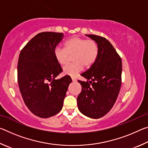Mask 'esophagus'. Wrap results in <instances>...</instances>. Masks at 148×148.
Here are the masks:
<instances>
[{
    "label": "esophagus",
    "mask_w": 148,
    "mask_h": 148,
    "mask_svg": "<svg viewBox=\"0 0 148 148\" xmlns=\"http://www.w3.org/2000/svg\"><path fill=\"white\" fill-rule=\"evenodd\" d=\"M72 82H76V79L74 78V77H72Z\"/></svg>",
    "instance_id": "34e87169"
}]
</instances>
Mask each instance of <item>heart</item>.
I'll return each mask as SVG.
<instances>
[{
  "label": "heart",
  "instance_id": "obj_1",
  "mask_svg": "<svg viewBox=\"0 0 148 148\" xmlns=\"http://www.w3.org/2000/svg\"><path fill=\"white\" fill-rule=\"evenodd\" d=\"M98 55V46L96 42L79 37H72L64 44V48L57 47L55 49L54 56L60 64L64 65L69 61V56H73V63L62 69L65 75L76 77L84 66L89 68L94 63Z\"/></svg>",
  "mask_w": 148,
  "mask_h": 148
}]
</instances>
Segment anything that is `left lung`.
I'll return each instance as SVG.
<instances>
[{
    "mask_svg": "<svg viewBox=\"0 0 148 148\" xmlns=\"http://www.w3.org/2000/svg\"><path fill=\"white\" fill-rule=\"evenodd\" d=\"M86 36L96 42L98 55L89 70L81 74L87 82L78 81L82 92L77 98L79 112L99 119L108 112L116 101L121 86L122 62L111 43L103 37Z\"/></svg>",
    "mask_w": 148,
    "mask_h": 148,
    "instance_id": "obj_1",
    "label": "left lung"
}]
</instances>
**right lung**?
<instances>
[{
  "label": "right lung",
  "mask_w": 148,
  "mask_h": 148,
  "mask_svg": "<svg viewBox=\"0 0 148 148\" xmlns=\"http://www.w3.org/2000/svg\"><path fill=\"white\" fill-rule=\"evenodd\" d=\"M63 33L40 32L26 44L19 54L17 80L22 98L35 116L48 118L61 111L72 79L69 76L55 78L61 73L54 56ZM47 81H51L48 84Z\"/></svg>",
  "instance_id": "right-lung-1"
}]
</instances>
